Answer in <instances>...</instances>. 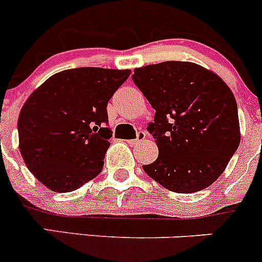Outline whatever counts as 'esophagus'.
<instances>
[{
    "label": "esophagus",
    "instance_id": "34e87169",
    "mask_svg": "<svg viewBox=\"0 0 262 262\" xmlns=\"http://www.w3.org/2000/svg\"><path fill=\"white\" fill-rule=\"evenodd\" d=\"M146 137H147V134L144 133V132H138V133H137V138L136 139H133V141H128L129 143L130 144H138V143H141V142H143L144 139H146Z\"/></svg>",
    "mask_w": 262,
    "mask_h": 262
}]
</instances>
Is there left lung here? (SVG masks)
<instances>
[{
  "mask_svg": "<svg viewBox=\"0 0 262 262\" xmlns=\"http://www.w3.org/2000/svg\"><path fill=\"white\" fill-rule=\"evenodd\" d=\"M133 82L156 110L147 129L158 157L143 170L181 194L212 185L241 141L236 99L221 77L191 62L136 68Z\"/></svg>",
  "mask_w": 262,
  "mask_h": 262,
  "instance_id": "1",
  "label": "left lung"
}]
</instances>
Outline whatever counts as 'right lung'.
I'll return each instance as SVG.
<instances>
[{"label":"right lung","mask_w":262,"mask_h":262,"mask_svg":"<svg viewBox=\"0 0 262 262\" xmlns=\"http://www.w3.org/2000/svg\"><path fill=\"white\" fill-rule=\"evenodd\" d=\"M129 75L97 67L62 71L26 100L17 120L18 148L48 189L73 191L101 172L113 136L107 102Z\"/></svg>","instance_id":"1"}]
</instances>
